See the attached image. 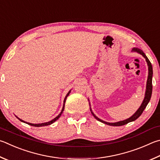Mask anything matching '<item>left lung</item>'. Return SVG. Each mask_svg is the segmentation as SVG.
Returning <instances> with one entry per match:
<instances>
[{
	"label": "left lung",
	"mask_w": 160,
	"mask_h": 160,
	"mask_svg": "<svg viewBox=\"0 0 160 160\" xmlns=\"http://www.w3.org/2000/svg\"><path fill=\"white\" fill-rule=\"evenodd\" d=\"M132 52H136V53H138V54H141L142 56H143L145 58V59H146L148 66V79H147V82H146V92H145L144 99L143 101V102H142L141 105L138 108V109L134 112V114L131 116L130 118L126 119V120L119 121V122H106V121H103L102 120H101L100 118H98L97 116H96V115H94V113L93 112L91 108V105H90V103H89L90 110H91V112H92V114L93 115V116H94V117L96 119H97V120L100 121V122H103V123L106 124H108V125H110V126H115V127L122 126V125H124V124H126L127 123L131 122H133V121L136 120V119L140 117L141 115L142 114V112H143L144 109L146 108L148 103H149V101L150 100L151 95H152V74H153L152 64H151V63L149 61V59H148L146 55L145 54L144 52L142 51L141 49H139L138 48H133L132 50Z\"/></svg>",
	"instance_id": "obj_1"
}]
</instances>
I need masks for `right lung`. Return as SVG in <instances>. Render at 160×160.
<instances>
[{
    "label": "right lung",
    "mask_w": 160,
    "mask_h": 160,
    "mask_svg": "<svg viewBox=\"0 0 160 160\" xmlns=\"http://www.w3.org/2000/svg\"><path fill=\"white\" fill-rule=\"evenodd\" d=\"M71 89L70 90V91H69L68 92V94H66V96L65 97V98H64V100H63V108H62V111H61V112L59 113V115H58L56 118H54V119H52V120H50V121H49V122H44V123H39V124H33V123H29V122H25V121H24V120H22V119H20V118H19L18 117H17V116H16L17 117V119H19V120L21 121V122H24V123H27V124H29V125H31V126H33V127H45V126H48V125H50V124H52V123H54L55 121H57L58 119H59V118H60V116L62 115V112H63V110H64V106H65V102H66V98L68 97V96L69 95V94H70L71 93Z\"/></svg>",
    "instance_id": "obj_1"
}]
</instances>
